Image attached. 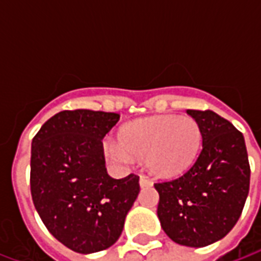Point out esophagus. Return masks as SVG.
<instances>
[{"mask_svg": "<svg viewBox=\"0 0 261 261\" xmlns=\"http://www.w3.org/2000/svg\"><path fill=\"white\" fill-rule=\"evenodd\" d=\"M140 185H141V187L152 186V180L147 175H141L140 176Z\"/></svg>", "mask_w": 261, "mask_h": 261, "instance_id": "34e87169", "label": "esophagus"}]
</instances>
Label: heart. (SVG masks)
<instances>
[{
  "instance_id": "obj_1",
  "label": "heart",
  "mask_w": 261,
  "mask_h": 261,
  "mask_svg": "<svg viewBox=\"0 0 261 261\" xmlns=\"http://www.w3.org/2000/svg\"><path fill=\"white\" fill-rule=\"evenodd\" d=\"M201 148V128L193 117L158 116L125 124L119 144L109 142L106 155L114 162L130 156L147 158L149 170L158 176H176L189 169Z\"/></svg>"
}]
</instances>
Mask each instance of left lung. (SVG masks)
Returning <instances> with one entry per match:
<instances>
[{
    "label": "left lung",
    "mask_w": 261,
    "mask_h": 261,
    "mask_svg": "<svg viewBox=\"0 0 261 261\" xmlns=\"http://www.w3.org/2000/svg\"><path fill=\"white\" fill-rule=\"evenodd\" d=\"M201 128L202 147L179 177L155 183L158 217L170 239L204 247L222 239L241 217L250 185V165L241 131L213 110H187Z\"/></svg>",
    "instance_id": "8db88e82"
}]
</instances>
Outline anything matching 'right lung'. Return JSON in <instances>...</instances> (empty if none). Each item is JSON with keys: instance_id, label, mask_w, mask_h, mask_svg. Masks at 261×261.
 <instances>
[{"instance_id": "obj_1", "label": "right lung", "mask_w": 261, "mask_h": 261, "mask_svg": "<svg viewBox=\"0 0 261 261\" xmlns=\"http://www.w3.org/2000/svg\"><path fill=\"white\" fill-rule=\"evenodd\" d=\"M117 113L63 110L48 119L32 141L31 192L48 232L82 254L114 245L140 193V176L108 175L103 138Z\"/></svg>"}]
</instances>
